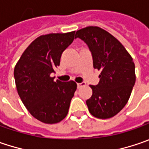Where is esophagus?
<instances>
[{"label":"esophagus","instance_id":"1","mask_svg":"<svg viewBox=\"0 0 149 149\" xmlns=\"http://www.w3.org/2000/svg\"><path fill=\"white\" fill-rule=\"evenodd\" d=\"M86 85V82H81V83H77V87L81 88V87H84Z\"/></svg>","mask_w":149,"mask_h":149}]
</instances>
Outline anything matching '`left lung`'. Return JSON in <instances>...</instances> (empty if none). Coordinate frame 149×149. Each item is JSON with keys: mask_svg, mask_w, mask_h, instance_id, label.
Wrapping results in <instances>:
<instances>
[{"mask_svg": "<svg viewBox=\"0 0 149 149\" xmlns=\"http://www.w3.org/2000/svg\"><path fill=\"white\" fill-rule=\"evenodd\" d=\"M77 37L87 43L93 68L101 71L98 84L90 86L93 95L86 102L88 110L97 118H113L125 107L135 84L133 58L117 38L98 26L78 30Z\"/></svg>", "mask_w": 149, "mask_h": 149, "instance_id": "left-lung-1", "label": "left lung"}]
</instances>
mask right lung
Masks as SVG:
<instances>
[{
  "label": "right lung",
  "instance_id": "add662e5",
  "mask_svg": "<svg viewBox=\"0 0 149 149\" xmlns=\"http://www.w3.org/2000/svg\"><path fill=\"white\" fill-rule=\"evenodd\" d=\"M74 35L75 31H71L37 37L24 51L14 69L17 93L23 104L44 123H57L67 117L77 87L74 81H55L51 77Z\"/></svg>",
  "mask_w": 149,
  "mask_h": 149
}]
</instances>
